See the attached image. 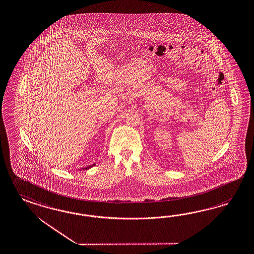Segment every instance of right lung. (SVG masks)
<instances>
[{"label": "right lung", "mask_w": 254, "mask_h": 254, "mask_svg": "<svg viewBox=\"0 0 254 254\" xmlns=\"http://www.w3.org/2000/svg\"><path fill=\"white\" fill-rule=\"evenodd\" d=\"M93 166H95V164H93L92 166H88V167H86V168H83V170H84V169H89L90 168H92Z\"/></svg>", "instance_id": "1"}]
</instances>
